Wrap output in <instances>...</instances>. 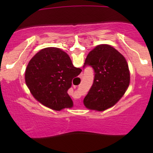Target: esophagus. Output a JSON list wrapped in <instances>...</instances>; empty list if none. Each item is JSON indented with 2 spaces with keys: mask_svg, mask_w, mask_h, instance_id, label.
<instances>
[{
  "mask_svg": "<svg viewBox=\"0 0 153 153\" xmlns=\"http://www.w3.org/2000/svg\"><path fill=\"white\" fill-rule=\"evenodd\" d=\"M81 77H82V75H81Z\"/></svg>",
  "mask_w": 153,
  "mask_h": 153,
  "instance_id": "obj_1",
  "label": "esophagus"
}]
</instances>
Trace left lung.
Here are the masks:
<instances>
[{"label":"left lung","mask_w":153,"mask_h":153,"mask_svg":"<svg viewBox=\"0 0 153 153\" xmlns=\"http://www.w3.org/2000/svg\"><path fill=\"white\" fill-rule=\"evenodd\" d=\"M92 67L93 85L83 100L89 109L102 111L124 96L130 81L129 67L120 52L108 45L96 46L88 54L83 68Z\"/></svg>","instance_id":"8db88e82"}]
</instances>
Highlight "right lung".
Returning a JSON list of instances; mask_svg holds the SVG:
<instances>
[{"instance_id":"add662e5","label":"right lung","mask_w":153,"mask_h":153,"mask_svg":"<svg viewBox=\"0 0 153 153\" xmlns=\"http://www.w3.org/2000/svg\"><path fill=\"white\" fill-rule=\"evenodd\" d=\"M82 70L73 66L69 55L56 47L37 52L26 69L25 82L33 96L54 111L71 108L73 102L68 94L72 80Z\"/></svg>"}]
</instances>
